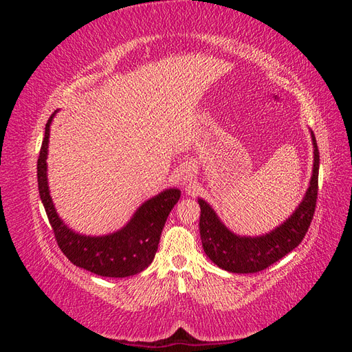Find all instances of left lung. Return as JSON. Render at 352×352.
Wrapping results in <instances>:
<instances>
[{
    "instance_id": "8db88e82",
    "label": "left lung",
    "mask_w": 352,
    "mask_h": 352,
    "mask_svg": "<svg viewBox=\"0 0 352 352\" xmlns=\"http://www.w3.org/2000/svg\"><path fill=\"white\" fill-rule=\"evenodd\" d=\"M314 166L310 188L294 214L283 225L267 235L257 238L238 236L217 219L216 212L204 199H198L201 207L199 235L202 248L208 258L220 269L230 273H257L279 261L301 243L313 220L318 192V148L314 133Z\"/></svg>"
}]
</instances>
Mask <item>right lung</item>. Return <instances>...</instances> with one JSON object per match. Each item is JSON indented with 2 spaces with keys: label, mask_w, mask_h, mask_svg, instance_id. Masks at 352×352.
<instances>
[{
  "label": "right lung",
  "mask_w": 352,
  "mask_h": 352,
  "mask_svg": "<svg viewBox=\"0 0 352 352\" xmlns=\"http://www.w3.org/2000/svg\"><path fill=\"white\" fill-rule=\"evenodd\" d=\"M52 116L45 124L36 168L41 201L61 252L78 267L105 278H127L141 273L154 260L164 223L179 201L180 190L167 189L148 199L122 230L111 235L95 238L74 233L58 219L48 190L47 151Z\"/></svg>",
  "instance_id": "1"
}]
</instances>
